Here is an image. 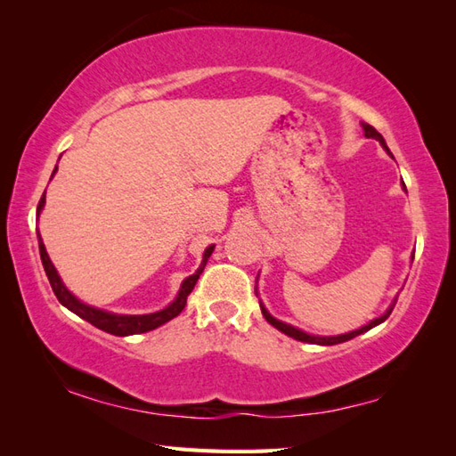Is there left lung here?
Segmentation results:
<instances>
[{"mask_svg":"<svg viewBox=\"0 0 456 456\" xmlns=\"http://www.w3.org/2000/svg\"><path fill=\"white\" fill-rule=\"evenodd\" d=\"M362 129H364V137L380 141L382 147H384L386 151H388V147H386V142H384V137H382V134L378 133V131L372 127V125L362 123ZM388 152H390V151H388ZM403 188H405V186H403ZM394 305H395V302L390 305L388 312H386L382 317L374 319V322H370V323H368V325H364V327H361V329H356V331H351V333H346V335H337V337H315V335H307V333L299 331V329H296V327H292V325H288V323L278 322V319H274L273 315H270V314L266 312V309H265V305H263V304H260V309H263V315H265V319H266V322H268L270 325H274V327L278 329V331H282V333H286L288 337L296 338V341H302V343H312V345H337V343L351 341V338H354L356 335H361V333L368 331V329H372V327H376V325H380L382 322H386V319L390 317V314H392Z\"/></svg>","mask_w":456,"mask_h":456,"instance_id":"1","label":"left lung"}]
</instances>
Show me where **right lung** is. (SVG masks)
Returning <instances> with one entry per match:
<instances>
[{
  "instance_id": "1",
  "label": "right lung",
  "mask_w": 456,
  "mask_h": 456,
  "mask_svg": "<svg viewBox=\"0 0 456 456\" xmlns=\"http://www.w3.org/2000/svg\"><path fill=\"white\" fill-rule=\"evenodd\" d=\"M54 172H56V168H54ZM43 206H45V193H43L41 201H38L37 213H41ZM38 253H41V260H43L46 278H48V282H51V286H53V292L58 297V302H61L64 307L70 309V312H74L78 317L86 319V322L92 323L94 327L102 329V331L111 333V335H118V337H125V335L152 331V329H157L162 323L170 322V319L176 317L182 312V309L186 307V299H188L190 292L193 289V286H196L200 274L203 273V268H206L208 258L213 253V245L209 248H206V253H203V260H201L200 268L196 270V274H191V276H188L186 280H183L176 299H174V302L168 307H164L162 312L149 314V315H115V314L102 312V309H95V307H90V305L82 304L78 297H74L70 292H68L66 286L62 284L61 276L56 274V268L53 266L51 258H48V255H46V248L43 245L41 235H38Z\"/></svg>"
}]
</instances>
